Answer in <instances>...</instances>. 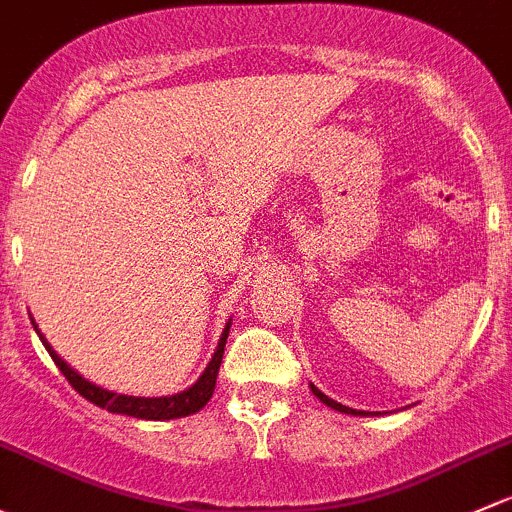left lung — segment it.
Returning <instances> with one entry per match:
<instances>
[{"label": "left lung", "instance_id": "obj_1", "mask_svg": "<svg viewBox=\"0 0 512 512\" xmlns=\"http://www.w3.org/2000/svg\"><path fill=\"white\" fill-rule=\"evenodd\" d=\"M311 392H314V395L319 397V400L324 402L326 407H331V410H336V412H343V414H353V417H368V412H363V410H351V407H346V405H341V402L331 400V397L324 395V392H321L319 387H316V385H311Z\"/></svg>", "mask_w": 512, "mask_h": 512}]
</instances>
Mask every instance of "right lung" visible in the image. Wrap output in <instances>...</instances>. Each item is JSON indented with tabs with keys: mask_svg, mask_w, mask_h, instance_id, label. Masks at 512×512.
I'll use <instances>...</instances> for the list:
<instances>
[{
	"mask_svg": "<svg viewBox=\"0 0 512 512\" xmlns=\"http://www.w3.org/2000/svg\"><path fill=\"white\" fill-rule=\"evenodd\" d=\"M31 324H34L36 333H39V338H41V343L46 346L48 355L53 358V363L58 365V370H61L63 375H66V380L73 385V390L80 392L85 400L93 402V405H98V407H102V410H107L112 414H127V417L154 419V422H164V419H179V417H188V414H196L198 410H203V407L208 405V400H211L213 390H215V380H218L220 363H223L225 341H228L230 324H233V319H228V324H225L223 333H220L218 348H215L211 363L206 365V370L201 373V378H198L191 387H186L184 392H176V395H169V397L120 395V392L105 390V387L90 383V380H85L83 375L78 373V370L71 368V365H68L66 360L61 358V355L53 351V346L46 341V336H43V333L39 331V326H36L34 319H31Z\"/></svg>",
	"mask_w": 512,
	"mask_h": 512,
	"instance_id": "1",
	"label": "right lung"
}]
</instances>
